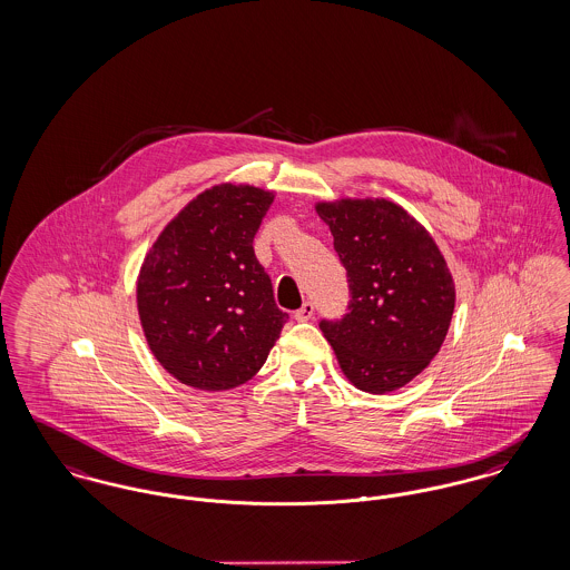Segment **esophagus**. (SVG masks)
<instances>
[{
    "instance_id": "obj_1",
    "label": "esophagus",
    "mask_w": 570,
    "mask_h": 570,
    "mask_svg": "<svg viewBox=\"0 0 570 570\" xmlns=\"http://www.w3.org/2000/svg\"><path fill=\"white\" fill-rule=\"evenodd\" d=\"M313 313H315V306H313L311 302H304L298 311H296L294 317H296L298 322H308V320H313Z\"/></svg>"
}]
</instances>
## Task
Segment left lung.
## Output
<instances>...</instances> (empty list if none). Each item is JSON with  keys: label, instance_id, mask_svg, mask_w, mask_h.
Returning <instances> with one entry per match:
<instances>
[{"label": "left lung", "instance_id": "8db88e82", "mask_svg": "<svg viewBox=\"0 0 570 570\" xmlns=\"http://www.w3.org/2000/svg\"><path fill=\"white\" fill-rule=\"evenodd\" d=\"M350 276V313L320 328L362 392L403 389L440 352L454 313L449 264L419 220L390 199L317 202Z\"/></svg>", "mask_w": 570, "mask_h": 570}]
</instances>
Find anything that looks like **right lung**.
Masks as SVG:
<instances>
[{"label": "right lung", "mask_w": 570, "mask_h": 570, "mask_svg": "<svg viewBox=\"0 0 570 570\" xmlns=\"http://www.w3.org/2000/svg\"><path fill=\"white\" fill-rule=\"evenodd\" d=\"M274 193L223 181L190 199L158 234L137 276L151 356L190 389L246 384L268 358L287 313L253 238Z\"/></svg>", "instance_id": "1"}]
</instances>
